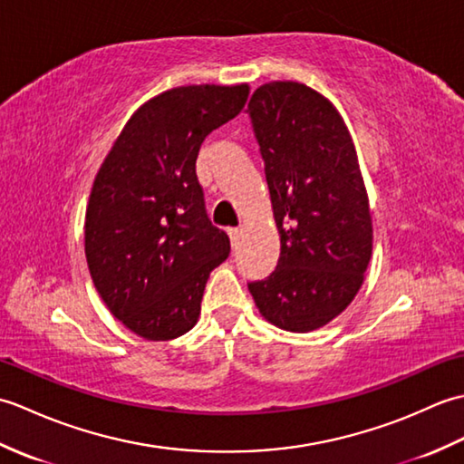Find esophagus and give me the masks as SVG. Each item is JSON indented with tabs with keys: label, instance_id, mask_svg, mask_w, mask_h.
Returning <instances> with one entry per match:
<instances>
[{
	"label": "esophagus",
	"instance_id": "1",
	"mask_svg": "<svg viewBox=\"0 0 464 464\" xmlns=\"http://www.w3.org/2000/svg\"><path fill=\"white\" fill-rule=\"evenodd\" d=\"M241 235H243V229H239V227H231V229H229V237H231V245H233V247L241 241Z\"/></svg>",
	"mask_w": 464,
	"mask_h": 464
}]
</instances>
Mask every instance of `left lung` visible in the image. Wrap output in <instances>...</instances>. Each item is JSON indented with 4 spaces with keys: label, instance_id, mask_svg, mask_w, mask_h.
Here are the masks:
<instances>
[{
    "label": "left lung",
    "instance_id": "8db88e82",
    "mask_svg": "<svg viewBox=\"0 0 464 464\" xmlns=\"http://www.w3.org/2000/svg\"><path fill=\"white\" fill-rule=\"evenodd\" d=\"M247 111L281 237L277 269L249 291L275 327L321 329L349 307L372 255L353 137L337 107L299 82L263 83Z\"/></svg>",
    "mask_w": 464,
    "mask_h": 464
}]
</instances>
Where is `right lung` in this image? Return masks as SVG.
Here are the masks:
<instances>
[{"label": "right lung", "instance_id": "right-lung-1", "mask_svg": "<svg viewBox=\"0 0 464 464\" xmlns=\"http://www.w3.org/2000/svg\"><path fill=\"white\" fill-rule=\"evenodd\" d=\"M249 85H181L125 123L95 175L85 257L97 293L147 341L195 327L207 279L231 243L205 213L195 161L203 140L239 115Z\"/></svg>", "mask_w": 464, "mask_h": 464}]
</instances>
